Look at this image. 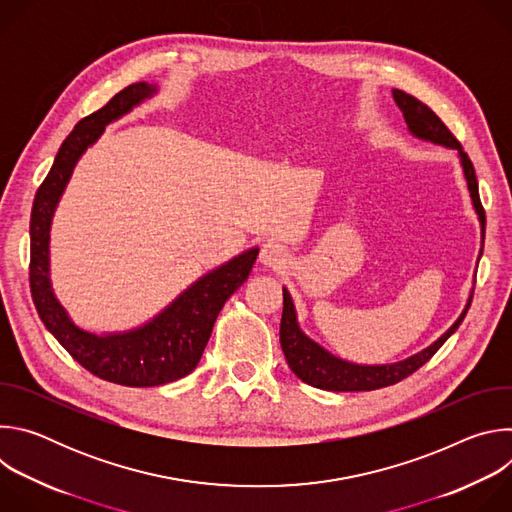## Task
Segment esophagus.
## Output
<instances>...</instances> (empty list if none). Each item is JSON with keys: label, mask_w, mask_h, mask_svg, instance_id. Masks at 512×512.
I'll return each instance as SVG.
<instances>
[{"label": "esophagus", "mask_w": 512, "mask_h": 512, "mask_svg": "<svg viewBox=\"0 0 512 512\" xmlns=\"http://www.w3.org/2000/svg\"><path fill=\"white\" fill-rule=\"evenodd\" d=\"M259 261L267 267H273V269H279L285 265L287 261V253L285 249L279 245V243H265L261 247V253H259Z\"/></svg>", "instance_id": "esophagus-1"}]
</instances>
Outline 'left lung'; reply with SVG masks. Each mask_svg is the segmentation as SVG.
I'll return each mask as SVG.
<instances>
[{
  "instance_id": "1",
  "label": "left lung",
  "mask_w": 512,
  "mask_h": 512,
  "mask_svg": "<svg viewBox=\"0 0 512 512\" xmlns=\"http://www.w3.org/2000/svg\"><path fill=\"white\" fill-rule=\"evenodd\" d=\"M393 99L399 105V109L403 111L407 127L415 137H421V139H427L433 143H442V145H446V148L458 150L474 208H476V212L480 216V223L484 227V208H482L480 194H478L476 172H474V166H472L468 154L462 150V143L454 137V133L446 127V123L417 97L395 89ZM468 308H470V304H468ZM468 308L464 310L460 320L440 340L431 344L429 348H425L423 352H419L407 360L395 362V364L362 367V364H352V362L332 356L320 344L310 340L300 330L298 320H296L294 302H291L287 289H283V314H281L279 342H281V350L285 354L289 369L294 371V375L298 379H302L304 383H308L316 389H324V391H375V389L391 387V385L407 379L409 375H413L419 367H423V364L437 350H440L442 344L458 330Z\"/></svg>"
}]
</instances>
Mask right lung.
Instances as JSON below:
<instances>
[{"label": "right lung", "instance_id": "1", "mask_svg": "<svg viewBox=\"0 0 512 512\" xmlns=\"http://www.w3.org/2000/svg\"><path fill=\"white\" fill-rule=\"evenodd\" d=\"M156 93V85L135 83L105 107L81 119L62 141L40 184L30 216V291L40 320L62 348L95 377L125 387H158L190 375L206 348L225 302L247 281L259 249H251L190 285L158 318L125 334L97 336L77 328L50 289L48 237L58 198L77 160L105 125Z\"/></svg>", "mask_w": 512, "mask_h": 512}]
</instances>
